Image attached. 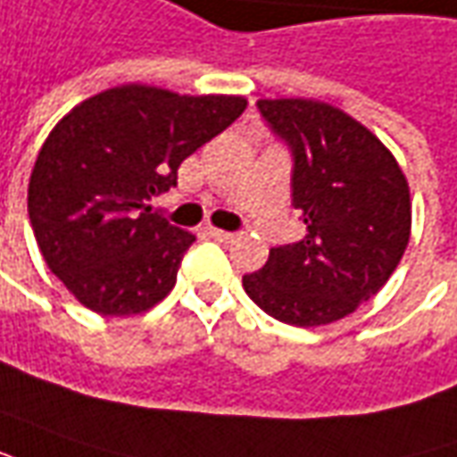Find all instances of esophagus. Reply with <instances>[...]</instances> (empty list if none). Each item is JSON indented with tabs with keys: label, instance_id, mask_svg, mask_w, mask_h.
Listing matches in <instances>:
<instances>
[{
	"label": "esophagus",
	"instance_id": "esophagus-1",
	"mask_svg": "<svg viewBox=\"0 0 457 457\" xmlns=\"http://www.w3.org/2000/svg\"><path fill=\"white\" fill-rule=\"evenodd\" d=\"M207 235H210V237H212V240H217V242H232V240H235V232H225V229L210 228V229H207Z\"/></svg>",
	"mask_w": 457,
	"mask_h": 457
}]
</instances>
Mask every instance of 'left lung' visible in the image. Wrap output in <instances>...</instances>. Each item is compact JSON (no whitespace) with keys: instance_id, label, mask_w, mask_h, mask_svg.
I'll use <instances>...</instances> for the list:
<instances>
[{"instance_id":"left-lung-1","label":"left lung","mask_w":457,"mask_h":457,"mask_svg":"<svg viewBox=\"0 0 457 457\" xmlns=\"http://www.w3.org/2000/svg\"><path fill=\"white\" fill-rule=\"evenodd\" d=\"M293 157V207L305 237L242 275L254 305L312 328L350 315L395 272L411 240V192L385 145L345 112L312 99H260Z\"/></svg>"}]
</instances>
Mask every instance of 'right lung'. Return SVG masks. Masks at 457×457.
I'll return each instance as SVG.
<instances>
[{
	"label": "right lung",
	"instance_id": "obj_1",
	"mask_svg": "<svg viewBox=\"0 0 457 457\" xmlns=\"http://www.w3.org/2000/svg\"><path fill=\"white\" fill-rule=\"evenodd\" d=\"M245 107L242 97L129 85L85 99L52 129L29 179V222L49 270L82 305L135 315L175 287L195 235L150 200Z\"/></svg>",
	"mask_w": 457,
	"mask_h": 457
}]
</instances>
